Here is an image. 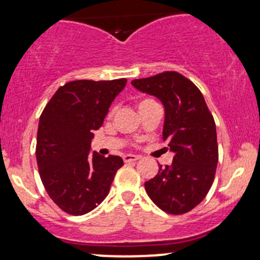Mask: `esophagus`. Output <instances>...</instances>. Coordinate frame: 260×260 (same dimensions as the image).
<instances>
[{"instance_id":"obj_1","label":"esophagus","mask_w":260,"mask_h":260,"mask_svg":"<svg viewBox=\"0 0 260 260\" xmlns=\"http://www.w3.org/2000/svg\"><path fill=\"white\" fill-rule=\"evenodd\" d=\"M140 157L138 155H133V154H127V155H123V161L124 162H132V161H137L139 160Z\"/></svg>"}]
</instances>
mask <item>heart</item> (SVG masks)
Instances as JSON below:
<instances>
[{"label":"heart","instance_id":"obj_1","mask_svg":"<svg viewBox=\"0 0 260 260\" xmlns=\"http://www.w3.org/2000/svg\"><path fill=\"white\" fill-rule=\"evenodd\" d=\"M153 104H156V103H155V101H153V100H150V99H143L138 103V109H142V107L148 106V105H153Z\"/></svg>","mask_w":260,"mask_h":260}]
</instances>
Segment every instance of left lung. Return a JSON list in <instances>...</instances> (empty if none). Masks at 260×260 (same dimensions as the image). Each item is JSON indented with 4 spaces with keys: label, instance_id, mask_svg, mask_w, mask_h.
Listing matches in <instances>:
<instances>
[{
    "label": "left lung",
    "instance_id": "left-lung-1",
    "mask_svg": "<svg viewBox=\"0 0 260 260\" xmlns=\"http://www.w3.org/2000/svg\"><path fill=\"white\" fill-rule=\"evenodd\" d=\"M132 85L161 101L162 140L174 153L171 165L160 166L145 190L161 210L188 213L205 198L215 176L219 153L213 116L201 90L177 72L134 79Z\"/></svg>",
    "mask_w": 260,
    "mask_h": 260
}]
</instances>
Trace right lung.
Wrapping results in <instances>:
<instances>
[{"mask_svg":"<svg viewBox=\"0 0 260 260\" xmlns=\"http://www.w3.org/2000/svg\"><path fill=\"white\" fill-rule=\"evenodd\" d=\"M126 83L124 78L70 82L58 88L41 113L39 174L50 198L71 215H84L96 208L123 165L120 156L91 154L90 144Z\"/></svg>","mask_w":260,"mask_h":260,"instance_id":"1","label":"right lung"}]
</instances>
